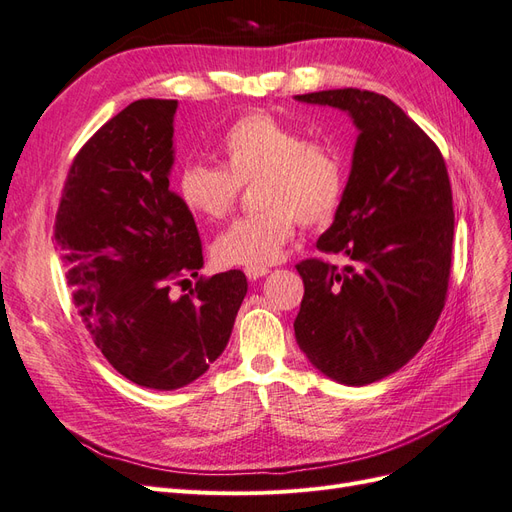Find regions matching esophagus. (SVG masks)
<instances>
[{"label":"esophagus","instance_id":"34e87169","mask_svg":"<svg viewBox=\"0 0 512 512\" xmlns=\"http://www.w3.org/2000/svg\"><path fill=\"white\" fill-rule=\"evenodd\" d=\"M244 272H246L248 279L255 281V279H261V276H266L270 272V268H266V266H248V268H244Z\"/></svg>","mask_w":512,"mask_h":512}]
</instances>
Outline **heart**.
Here are the masks:
<instances>
[{
  "mask_svg": "<svg viewBox=\"0 0 512 512\" xmlns=\"http://www.w3.org/2000/svg\"><path fill=\"white\" fill-rule=\"evenodd\" d=\"M225 165L186 163L178 195L201 221L227 218L244 184H255L259 212L233 223L214 242L225 266H264L279 261L298 223L326 225L339 212L347 169L337 145L306 139L304 130L257 111L238 118L218 141Z\"/></svg>",
  "mask_w": 512,
  "mask_h": 512,
  "instance_id": "b5f03b06",
  "label": "heart"
}]
</instances>
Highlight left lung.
Segmentation results:
<instances>
[{
	"mask_svg": "<svg viewBox=\"0 0 512 512\" xmlns=\"http://www.w3.org/2000/svg\"><path fill=\"white\" fill-rule=\"evenodd\" d=\"M296 98L343 109L360 130L341 208L317 240L347 266L317 257L296 266V341L330 379L373 384L418 354L446 304L455 236L446 163L382 94L343 87Z\"/></svg>",
	"mask_w": 512,
	"mask_h": 512,
	"instance_id": "1",
	"label": "left lung"
}]
</instances>
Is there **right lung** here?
Returning a JSON list of instances; mask_svg holds the SVG:
<instances>
[{
  "label": "right lung",
  "instance_id": "add662e5",
  "mask_svg": "<svg viewBox=\"0 0 512 512\" xmlns=\"http://www.w3.org/2000/svg\"><path fill=\"white\" fill-rule=\"evenodd\" d=\"M178 100L141 98L102 124L72 158L55 242L66 281L94 345L130 382L175 390L223 354L246 276L203 266L193 212L169 188Z\"/></svg>",
  "mask_w": 512,
  "mask_h": 512
}]
</instances>
